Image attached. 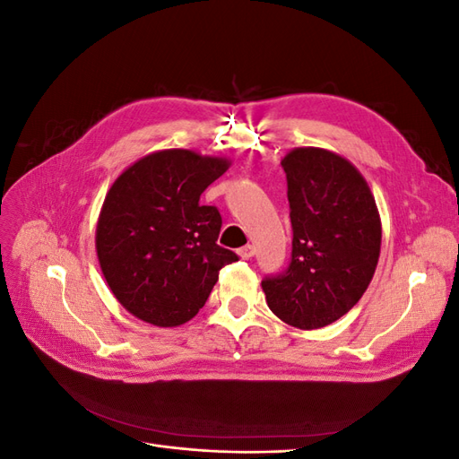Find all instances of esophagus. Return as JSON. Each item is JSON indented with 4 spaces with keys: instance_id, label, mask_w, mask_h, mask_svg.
I'll return each instance as SVG.
<instances>
[{
    "instance_id": "esophagus-1",
    "label": "esophagus",
    "mask_w": 459,
    "mask_h": 459,
    "mask_svg": "<svg viewBox=\"0 0 459 459\" xmlns=\"http://www.w3.org/2000/svg\"><path fill=\"white\" fill-rule=\"evenodd\" d=\"M238 253H239V256H241V258L248 260L251 256H255V247H253V245H245V247H241V248H239Z\"/></svg>"
}]
</instances>
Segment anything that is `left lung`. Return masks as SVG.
Here are the masks:
<instances>
[{
  "label": "left lung",
  "mask_w": 459,
  "mask_h": 459,
  "mask_svg": "<svg viewBox=\"0 0 459 459\" xmlns=\"http://www.w3.org/2000/svg\"><path fill=\"white\" fill-rule=\"evenodd\" d=\"M293 251L289 266L262 280L270 310L299 329H319L362 299L377 268L381 220L354 166L335 152L293 149L281 160Z\"/></svg>",
  "instance_id": "1"
}]
</instances>
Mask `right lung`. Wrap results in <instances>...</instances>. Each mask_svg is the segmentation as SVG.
<instances>
[{"label": "right lung", "instance_id": "right-lung-1", "mask_svg": "<svg viewBox=\"0 0 459 459\" xmlns=\"http://www.w3.org/2000/svg\"><path fill=\"white\" fill-rule=\"evenodd\" d=\"M228 169L226 159L169 149L132 164L108 189L95 248L110 290L135 317L159 327L189 322L220 270L239 260L216 243L218 208L199 203Z\"/></svg>", "mask_w": 459, "mask_h": 459}]
</instances>
